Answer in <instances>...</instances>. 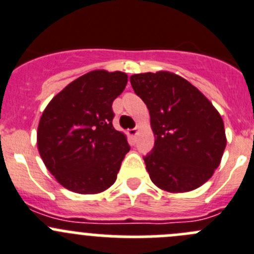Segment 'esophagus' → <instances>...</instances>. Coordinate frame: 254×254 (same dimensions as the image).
Returning a JSON list of instances; mask_svg holds the SVG:
<instances>
[{
  "mask_svg": "<svg viewBox=\"0 0 254 254\" xmlns=\"http://www.w3.org/2000/svg\"><path fill=\"white\" fill-rule=\"evenodd\" d=\"M137 134H138V129H137V128L128 129V136L131 137V138H136Z\"/></svg>",
  "mask_w": 254,
  "mask_h": 254,
  "instance_id": "esophagus-1",
  "label": "esophagus"
}]
</instances>
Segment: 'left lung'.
Masks as SVG:
<instances>
[{"label":"left lung","mask_w":254,"mask_h":254,"mask_svg":"<svg viewBox=\"0 0 254 254\" xmlns=\"http://www.w3.org/2000/svg\"><path fill=\"white\" fill-rule=\"evenodd\" d=\"M129 81L151 117L154 147L143 159L152 182L171 193L201 187L213 176L227 144L218 111L172 72L133 74Z\"/></svg>","instance_id":"obj_1"}]
</instances>
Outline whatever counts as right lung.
I'll list each match as a JSON object with an SVG mask.
<instances>
[{
  "mask_svg": "<svg viewBox=\"0 0 254 254\" xmlns=\"http://www.w3.org/2000/svg\"><path fill=\"white\" fill-rule=\"evenodd\" d=\"M127 81L125 72L91 71L67 84L43 111L38 152L67 190L96 194L117 180L129 146L126 134L113 127L112 103Z\"/></svg>",
  "mask_w": 254,
  "mask_h": 254,
  "instance_id": "add662e5",
  "label": "right lung"
}]
</instances>
